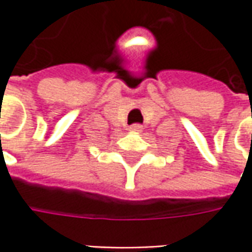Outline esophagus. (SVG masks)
<instances>
[{"mask_svg": "<svg viewBox=\"0 0 252 252\" xmlns=\"http://www.w3.org/2000/svg\"><path fill=\"white\" fill-rule=\"evenodd\" d=\"M141 130H143L141 125H131L129 127V131H131V133H141Z\"/></svg>", "mask_w": 252, "mask_h": 252, "instance_id": "1", "label": "esophagus"}]
</instances>
